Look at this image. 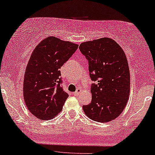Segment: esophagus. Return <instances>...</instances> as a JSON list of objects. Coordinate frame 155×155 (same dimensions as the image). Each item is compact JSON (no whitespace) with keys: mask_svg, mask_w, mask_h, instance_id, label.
Listing matches in <instances>:
<instances>
[{"mask_svg":"<svg viewBox=\"0 0 155 155\" xmlns=\"http://www.w3.org/2000/svg\"><path fill=\"white\" fill-rule=\"evenodd\" d=\"M80 92H81V89H76V91L74 93V94L75 95V96H77V95L79 94Z\"/></svg>","mask_w":155,"mask_h":155,"instance_id":"esophagus-1","label":"esophagus"}]
</instances>
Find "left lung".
I'll use <instances>...</instances> for the list:
<instances>
[{
    "instance_id": "1",
    "label": "left lung",
    "mask_w": 155,
    "mask_h": 155,
    "mask_svg": "<svg viewBox=\"0 0 155 155\" xmlns=\"http://www.w3.org/2000/svg\"><path fill=\"white\" fill-rule=\"evenodd\" d=\"M79 50L89 64L91 81V103L84 105L92 120L108 122L122 112L129 99L130 76L124 51L116 41L101 38L84 42Z\"/></svg>"
}]
</instances>
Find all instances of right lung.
Masks as SVG:
<instances>
[{"label": "right lung", "mask_w": 155, "mask_h": 155, "mask_svg": "<svg viewBox=\"0 0 155 155\" xmlns=\"http://www.w3.org/2000/svg\"><path fill=\"white\" fill-rule=\"evenodd\" d=\"M79 45L46 37L31 54L25 72L23 96L29 111L41 119H50L61 112L68 97L62 87L60 68Z\"/></svg>", "instance_id": "1"}]
</instances>
